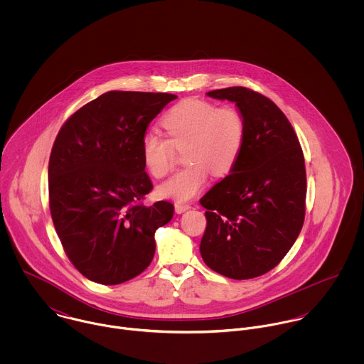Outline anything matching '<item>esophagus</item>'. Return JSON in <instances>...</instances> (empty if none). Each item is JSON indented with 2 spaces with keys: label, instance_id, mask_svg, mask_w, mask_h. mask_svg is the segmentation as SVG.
Listing matches in <instances>:
<instances>
[{
  "label": "esophagus",
  "instance_id": "obj_1",
  "mask_svg": "<svg viewBox=\"0 0 364 364\" xmlns=\"http://www.w3.org/2000/svg\"><path fill=\"white\" fill-rule=\"evenodd\" d=\"M191 206L189 205H175V211L178 213V214H182V213H185V211H188V210H191Z\"/></svg>",
  "mask_w": 364,
  "mask_h": 364
}]
</instances>
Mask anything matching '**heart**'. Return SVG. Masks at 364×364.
I'll return each instance as SVG.
<instances>
[{
	"label": "heart",
	"instance_id": "1",
	"mask_svg": "<svg viewBox=\"0 0 364 364\" xmlns=\"http://www.w3.org/2000/svg\"><path fill=\"white\" fill-rule=\"evenodd\" d=\"M166 139L147 133L141 140V156L147 171L156 179L173 168V149L186 147L188 164L158 186L164 199L186 202L208 182V175L225 176L237 165L245 144L247 127L241 112L200 98H186L173 105L162 117Z\"/></svg>",
	"mask_w": 364,
	"mask_h": 364
}]
</instances>
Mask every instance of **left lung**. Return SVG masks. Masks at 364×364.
I'll return each mask as SVG.
<instances>
[{"mask_svg":"<svg viewBox=\"0 0 364 364\" xmlns=\"http://www.w3.org/2000/svg\"><path fill=\"white\" fill-rule=\"evenodd\" d=\"M235 102L245 120L241 156L200 199L205 263L235 280L267 273L296 242L306 215L307 176L297 134L277 105L245 87L208 92Z\"/></svg>","mask_w":364,"mask_h":364,"instance_id":"obj_1","label":"left lung"}]
</instances>
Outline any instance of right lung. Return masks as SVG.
<instances>
[{"instance_id": "add662e5", "label": "right lung", "mask_w": 364, "mask_h": 364, "mask_svg": "<svg viewBox=\"0 0 364 364\" xmlns=\"http://www.w3.org/2000/svg\"><path fill=\"white\" fill-rule=\"evenodd\" d=\"M166 92L109 91L61 126L49 159V208L65 255L87 279L120 284L144 272L156 228L173 205H144L153 191L141 140L176 100Z\"/></svg>"}]
</instances>
